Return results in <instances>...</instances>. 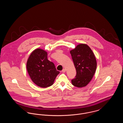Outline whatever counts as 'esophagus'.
Returning a JSON list of instances; mask_svg holds the SVG:
<instances>
[{"instance_id": "34e87169", "label": "esophagus", "mask_w": 123, "mask_h": 123, "mask_svg": "<svg viewBox=\"0 0 123 123\" xmlns=\"http://www.w3.org/2000/svg\"><path fill=\"white\" fill-rule=\"evenodd\" d=\"M62 71L63 73H64V72H65V71H66V70H65V69H64L63 70H62Z\"/></svg>"}]
</instances>
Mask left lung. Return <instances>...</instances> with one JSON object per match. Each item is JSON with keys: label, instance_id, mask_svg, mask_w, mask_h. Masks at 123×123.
Segmentation results:
<instances>
[{"label": "left lung", "instance_id": "1", "mask_svg": "<svg viewBox=\"0 0 123 123\" xmlns=\"http://www.w3.org/2000/svg\"><path fill=\"white\" fill-rule=\"evenodd\" d=\"M70 53L76 71L75 78L71 80L72 84L78 88L85 87L92 80L96 69L94 54L88 46L82 43Z\"/></svg>", "mask_w": 123, "mask_h": 123}]
</instances>
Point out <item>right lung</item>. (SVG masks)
<instances>
[{
    "label": "right lung",
    "mask_w": 123,
    "mask_h": 123,
    "mask_svg": "<svg viewBox=\"0 0 123 123\" xmlns=\"http://www.w3.org/2000/svg\"><path fill=\"white\" fill-rule=\"evenodd\" d=\"M27 70L32 81L41 88L52 86L59 73L55 65L47 59V53L40 48L36 49L29 56Z\"/></svg>",
    "instance_id": "add662e5"
}]
</instances>
